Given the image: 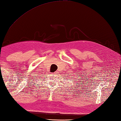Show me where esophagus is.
I'll return each instance as SVG.
<instances>
[{"mask_svg": "<svg viewBox=\"0 0 121 121\" xmlns=\"http://www.w3.org/2000/svg\"><path fill=\"white\" fill-rule=\"evenodd\" d=\"M56 72H54V74H56Z\"/></svg>", "mask_w": 121, "mask_h": 121, "instance_id": "obj_1", "label": "esophagus"}]
</instances>
